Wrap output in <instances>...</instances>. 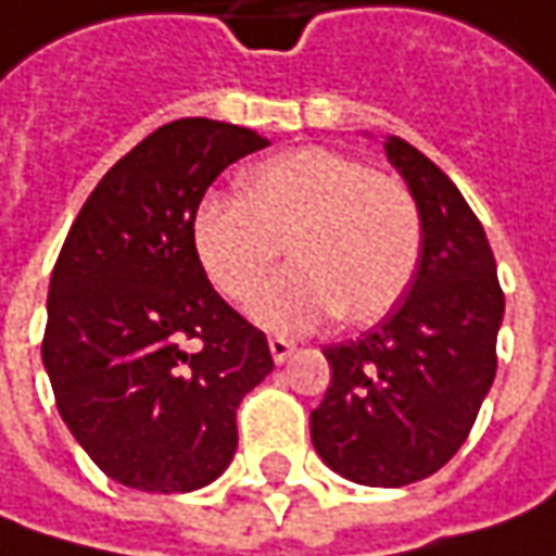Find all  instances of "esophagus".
I'll list each match as a JSON object with an SVG mask.
<instances>
[{"label": "esophagus", "mask_w": 556, "mask_h": 556, "mask_svg": "<svg viewBox=\"0 0 556 556\" xmlns=\"http://www.w3.org/2000/svg\"><path fill=\"white\" fill-rule=\"evenodd\" d=\"M267 344H270V356H274V363H279V366H282L289 356L295 354V341H289V338L274 336Z\"/></svg>", "instance_id": "34e87169"}]
</instances>
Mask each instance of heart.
Instances as JSON below:
<instances>
[{
	"label": "heart",
	"mask_w": 556,
	"mask_h": 556,
	"mask_svg": "<svg viewBox=\"0 0 556 556\" xmlns=\"http://www.w3.org/2000/svg\"><path fill=\"white\" fill-rule=\"evenodd\" d=\"M190 237L205 277L237 304L286 242L295 264L261 286L252 316L274 332H307L336 314L366 326L406 295L421 258V212L400 181L304 147L252 168L240 197H205Z\"/></svg>",
	"instance_id": "b5f03b06"
}]
</instances>
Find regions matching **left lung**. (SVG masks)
Instances as JSON below:
<instances>
[{
  "instance_id": "8db88e82",
  "label": "left lung",
  "mask_w": 556,
  "mask_h": 556,
  "mask_svg": "<svg viewBox=\"0 0 556 556\" xmlns=\"http://www.w3.org/2000/svg\"><path fill=\"white\" fill-rule=\"evenodd\" d=\"M384 153L421 212V258L391 314L323 351L332 381L311 440L336 473L391 489L437 473L468 440L498 366L505 295L483 224L446 172L393 135Z\"/></svg>"
}]
</instances>
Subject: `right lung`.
Here are the masks:
<instances>
[{
    "instance_id": "right-lung-1",
    "label": "right lung",
    "mask_w": 556,
    "mask_h": 556,
    "mask_svg": "<svg viewBox=\"0 0 556 556\" xmlns=\"http://www.w3.org/2000/svg\"><path fill=\"white\" fill-rule=\"evenodd\" d=\"M270 141L175 119L106 172L51 270L42 363L76 443L110 480L193 492L237 452V409L274 356L212 289L193 215L220 172Z\"/></svg>"
}]
</instances>
